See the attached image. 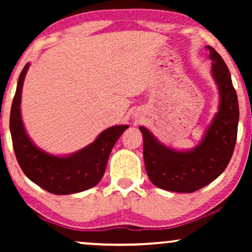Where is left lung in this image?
Segmentation results:
<instances>
[{
	"instance_id": "obj_1",
	"label": "left lung",
	"mask_w": 252,
	"mask_h": 252,
	"mask_svg": "<svg viewBox=\"0 0 252 252\" xmlns=\"http://www.w3.org/2000/svg\"><path fill=\"white\" fill-rule=\"evenodd\" d=\"M210 50L211 74L219 93L218 111L197 146L177 150L161 143L149 129L140 126L143 136V158L150 181L160 189L194 192L225 171L232 158L239 125V102L228 67L221 56Z\"/></svg>"
}]
</instances>
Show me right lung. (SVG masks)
<instances>
[{
  "label": "right lung",
  "instance_id": "obj_1",
  "mask_svg": "<svg viewBox=\"0 0 252 252\" xmlns=\"http://www.w3.org/2000/svg\"><path fill=\"white\" fill-rule=\"evenodd\" d=\"M30 63L17 82L10 112V133L17 160L31 181L55 195L75 194L93 188L101 181L113 146L128 125H117L103 130L94 142L73 154L56 156L40 149L24 127L20 104L24 80Z\"/></svg>",
  "mask_w": 252,
  "mask_h": 252
}]
</instances>
